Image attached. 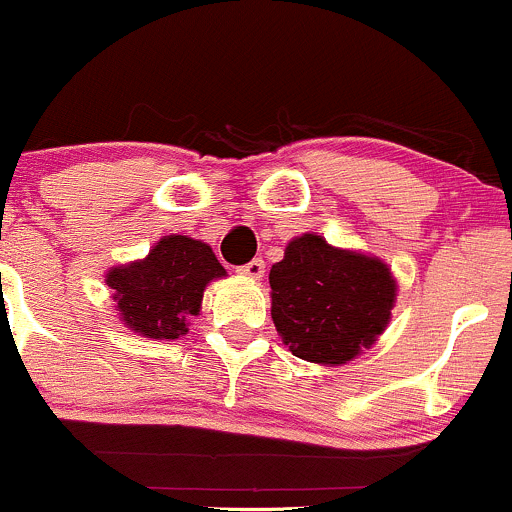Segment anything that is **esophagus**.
I'll list each match as a JSON object with an SVG mask.
<instances>
[{
    "label": "esophagus",
    "instance_id": "34e87169",
    "mask_svg": "<svg viewBox=\"0 0 512 512\" xmlns=\"http://www.w3.org/2000/svg\"><path fill=\"white\" fill-rule=\"evenodd\" d=\"M239 273L244 278H251V281H261L263 273H266V263L261 261V258H254L251 263H246V266L239 268Z\"/></svg>",
    "mask_w": 512,
    "mask_h": 512
}]
</instances>
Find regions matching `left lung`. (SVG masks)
<instances>
[{"instance_id":"1","label":"left lung","mask_w":512,"mask_h":512,"mask_svg":"<svg viewBox=\"0 0 512 512\" xmlns=\"http://www.w3.org/2000/svg\"><path fill=\"white\" fill-rule=\"evenodd\" d=\"M268 283L283 345L325 367L347 365L370 350L397 303V278L382 258L337 249L318 234L288 241Z\"/></svg>"}]
</instances>
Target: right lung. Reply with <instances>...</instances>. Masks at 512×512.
Here are the masks:
<instances>
[{
	"instance_id": "right-lung-1",
	"label": "right lung",
	"mask_w": 512,
	"mask_h": 512,
	"mask_svg": "<svg viewBox=\"0 0 512 512\" xmlns=\"http://www.w3.org/2000/svg\"><path fill=\"white\" fill-rule=\"evenodd\" d=\"M226 276L212 246L192 236H162L150 254L105 273L118 318L130 333L177 340L202 313L204 288Z\"/></svg>"
}]
</instances>
